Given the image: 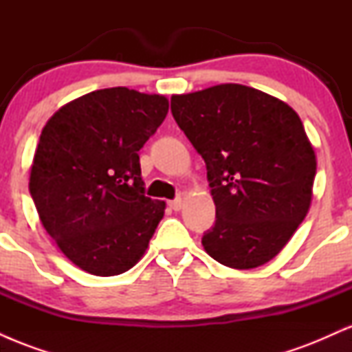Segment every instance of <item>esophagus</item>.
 Masks as SVG:
<instances>
[{
    "label": "esophagus",
    "instance_id": "34e87169",
    "mask_svg": "<svg viewBox=\"0 0 352 352\" xmlns=\"http://www.w3.org/2000/svg\"><path fill=\"white\" fill-rule=\"evenodd\" d=\"M182 205H184V200L182 199H175V200L168 201V207H170L173 212H179V210L182 208Z\"/></svg>",
    "mask_w": 352,
    "mask_h": 352
}]
</instances>
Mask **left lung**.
Masks as SVG:
<instances>
[{"mask_svg": "<svg viewBox=\"0 0 352 352\" xmlns=\"http://www.w3.org/2000/svg\"><path fill=\"white\" fill-rule=\"evenodd\" d=\"M172 116L207 164L217 220L201 245L218 263H268L305 220L316 155L296 112L241 84L173 96Z\"/></svg>", "mask_w": 352, "mask_h": 352, "instance_id": "1", "label": "left lung"}]
</instances>
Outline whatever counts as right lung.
<instances>
[{
    "mask_svg": "<svg viewBox=\"0 0 352 352\" xmlns=\"http://www.w3.org/2000/svg\"><path fill=\"white\" fill-rule=\"evenodd\" d=\"M168 112L164 96L111 87L60 107L44 125L30 177L43 227L84 272L131 270L162 220L145 197L139 151Z\"/></svg>",
    "mask_w": 352,
    "mask_h": 352,
    "instance_id": "obj_1",
    "label": "right lung"
}]
</instances>
